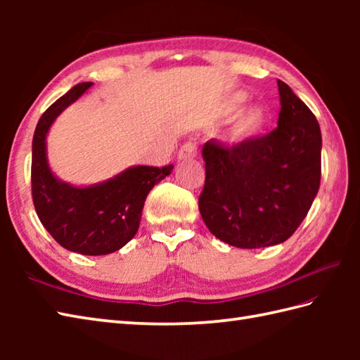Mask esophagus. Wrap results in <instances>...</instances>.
<instances>
[{"instance_id": "esophagus-1", "label": "esophagus", "mask_w": 360, "mask_h": 360, "mask_svg": "<svg viewBox=\"0 0 360 360\" xmlns=\"http://www.w3.org/2000/svg\"><path fill=\"white\" fill-rule=\"evenodd\" d=\"M198 153V147L195 142H186L182 145L179 153H178V158L179 159H190V158H195Z\"/></svg>"}]
</instances>
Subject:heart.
Instances as JSON below:
<instances>
[{"instance_id":"obj_1","label":"heart","mask_w":360,"mask_h":360,"mask_svg":"<svg viewBox=\"0 0 360 360\" xmlns=\"http://www.w3.org/2000/svg\"><path fill=\"white\" fill-rule=\"evenodd\" d=\"M246 101V94L244 93H235L227 98L223 111L226 116H233V114L241 108V105ZM266 119V111L262 106H250L249 110L240 114V117L236 119L233 129H232V137L236 141L248 139V137L254 136L262 125L264 124Z\"/></svg>"}]
</instances>
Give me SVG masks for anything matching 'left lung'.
I'll use <instances>...</instances> for the list:
<instances>
[{
    "instance_id": "obj_1",
    "label": "left lung",
    "mask_w": 360,
    "mask_h": 360,
    "mask_svg": "<svg viewBox=\"0 0 360 360\" xmlns=\"http://www.w3.org/2000/svg\"><path fill=\"white\" fill-rule=\"evenodd\" d=\"M278 127L227 147H202L200 212L218 240L241 249L275 246L302 224L319 192L322 133L314 114L278 80Z\"/></svg>"
}]
</instances>
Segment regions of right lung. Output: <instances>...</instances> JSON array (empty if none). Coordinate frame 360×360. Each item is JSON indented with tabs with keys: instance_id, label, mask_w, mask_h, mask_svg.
<instances>
[{
	"instance_id": "1",
	"label": "right lung",
	"mask_w": 360,
	"mask_h": 360,
	"mask_svg": "<svg viewBox=\"0 0 360 360\" xmlns=\"http://www.w3.org/2000/svg\"><path fill=\"white\" fill-rule=\"evenodd\" d=\"M72 86L43 112L32 139V200L35 212L60 246L82 255L116 252L136 235L150 190L173 170L165 167H129L114 178L89 187H72L52 174L46 159V134L65 108L91 88Z\"/></svg>"
}]
</instances>
